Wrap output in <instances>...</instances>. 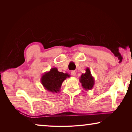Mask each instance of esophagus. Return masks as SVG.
<instances>
[{
  "instance_id": "obj_1",
  "label": "esophagus",
  "mask_w": 132,
  "mask_h": 132,
  "mask_svg": "<svg viewBox=\"0 0 132 132\" xmlns=\"http://www.w3.org/2000/svg\"><path fill=\"white\" fill-rule=\"evenodd\" d=\"M71 75L73 76H76V71H71Z\"/></svg>"
}]
</instances>
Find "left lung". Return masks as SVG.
<instances>
[{"mask_svg": "<svg viewBox=\"0 0 132 132\" xmlns=\"http://www.w3.org/2000/svg\"><path fill=\"white\" fill-rule=\"evenodd\" d=\"M79 80L82 87L86 90H91L95 84L94 79L91 75L90 69L88 68H86V73L81 74Z\"/></svg>", "mask_w": 132, "mask_h": 132, "instance_id": "1", "label": "left lung"}]
</instances>
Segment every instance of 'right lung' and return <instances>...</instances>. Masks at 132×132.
Wrapping results in <instances>:
<instances>
[{"mask_svg": "<svg viewBox=\"0 0 132 132\" xmlns=\"http://www.w3.org/2000/svg\"><path fill=\"white\" fill-rule=\"evenodd\" d=\"M69 77L70 75L68 73L60 72L56 68H53L42 75L41 82L45 90L53 93H57L60 91L62 82Z\"/></svg>", "mask_w": 132, "mask_h": 132, "instance_id": "add662e5", "label": "right lung"}]
</instances>
